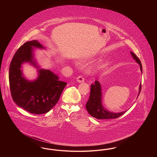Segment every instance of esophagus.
Here are the masks:
<instances>
[{
    "label": "esophagus",
    "mask_w": 157,
    "mask_h": 157,
    "mask_svg": "<svg viewBox=\"0 0 157 157\" xmlns=\"http://www.w3.org/2000/svg\"><path fill=\"white\" fill-rule=\"evenodd\" d=\"M76 81L79 83H82V82H84V78H82V76H79L76 78Z\"/></svg>",
    "instance_id": "esophagus-1"
}]
</instances>
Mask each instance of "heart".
<instances>
[{"instance_id":"obj_1","label":"heart","mask_w":157,"mask_h":157,"mask_svg":"<svg viewBox=\"0 0 157 157\" xmlns=\"http://www.w3.org/2000/svg\"><path fill=\"white\" fill-rule=\"evenodd\" d=\"M99 67H100V65H98L97 66V68H99Z\"/></svg>"}]
</instances>
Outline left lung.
<instances>
[{
    "label": "left lung",
    "mask_w": 157,
    "mask_h": 157,
    "mask_svg": "<svg viewBox=\"0 0 157 157\" xmlns=\"http://www.w3.org/2000/svg\"><path fill=\"white\" fill-rule=\"evenodd\" d=\"M131 54L133 59L140 66V69L142 74V67L141 62L139 58L132 52ZM141 90V83L140 85L139 93L138 94V97ZM102 86L100 82L98 81H95L94 84L90 85V98L86 104V108L90 115L98 120H106V119H114L117 118L120 116L125 113L127 111L123 112L116 113L110 112L105 109L102 104Z\"/></svg>",
    "instance_id": "8db88e82"
}]
</instances>
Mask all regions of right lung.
Instances as JSON below:
<instances>
[{"mask_svg":"<svg viewBox=\"0 0 157 157\" xmlns=\"http://www.w3.org/2000/svg\"><path fill=\"white\" fill-rule=\"evenodd\" d=\"M45 49L37 40H34L21 46L11 61L9 79L13 101L18 106L35 114L49 112L57 104L67 82L49 69L40 68L35 58V49ZM29 63L37 68L36 79L30 81L23 75L21 65Z\"/></svg>","mask_w":157,"mask_h":157,"instance_id":"add662e5","label":"right lung"}]
</instances>
